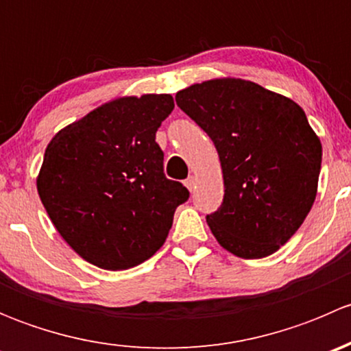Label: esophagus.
Returning <instances> with one entry per match:
<instances>
[{
  "instance_id": "esophagus-1",
  "label": "esophagus",
  "mask_w": 351,
  "mask_h": 351,
  "mask_svg": "<svg viewBox=\"0 0 351 351\" xmlns=\"http://www.w3.org/2000/svg\"><path fill=\"white\" fill-rule=\"evenodd\" d=\"M185 186L190 192H193V190H195V176H189V178L185 180Z\"/></svg>"
}]
</instances>
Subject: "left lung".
Wrapping results in <instances>:
<instances>
[{"instance_id":"1","label":"left lung","mask_w":351,"mask_h":351,"mask_svg":"<svg viewBox=\"0 0 351 351\" xmlns=\"http://www.w3.org/2000/svg\"><path fill=\"white\" fill-rule=\"evenodd\" d=\"M176 105L214 143L224 200L207 215L219 244L246 260L289 241L317 192L319 137L290 98L251 81L224 77L176 93Z\"/></svg>"}]
</instances>
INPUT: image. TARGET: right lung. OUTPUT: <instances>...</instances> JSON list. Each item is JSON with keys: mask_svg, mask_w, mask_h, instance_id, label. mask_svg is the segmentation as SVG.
<instances>
[{"mask_svg": "<svg viewBox=\"0 0 351 351\" xmlns=\"http://www.w3.org/2000/svg\"><path fill=\"white\" fill-rule=\"evenodd\" d=\"M171 95L123 97L59 130L44 154L37 190L52 224L83 260L127 270L168 238L190 192L162 171L156 130Z\"/></svg>", "mask_w": 351, "mask_h": 351, "instance_id": "1", "label": "right lung"}]
</instances>
